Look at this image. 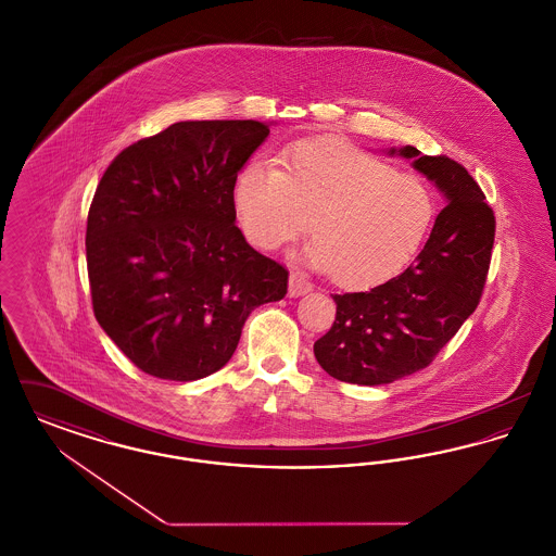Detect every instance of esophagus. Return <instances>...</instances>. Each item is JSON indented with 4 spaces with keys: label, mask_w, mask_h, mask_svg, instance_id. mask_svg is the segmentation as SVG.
I'll return each mask as SVG.
<instances>
[{
    "label": "esophagus",
    "mask_w": 556,
    "mask_h": 556,
    "mask_svg": "<svg viewBox=\"0 0 556 556\" xmlns=\"http://www.w3.org/2000/svg\"><path fill=\"white\" fill-rule=\"evenodd\" d=\"M313 291V286L306 277H302L300 273H291L290 275V295L291 298H300L304 293Z\"/></svg>",
    "instance_id": "1"
}]
</instances>
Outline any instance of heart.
Returning <instances> with one entry per match:
<instances>
[{
	"label": "heart",
	"instance_id": "obj_1",
	"mask_svg": "<svg viewBox=\"0 0 556 556\" xmlns=\"http://www.w3.org/2000/svg\"><path fill=\"white\" fill-rule=\"evenodd\" d=\"M231 202L243 236L261 250L302 236L315 243L306 261L342 288L388 281L417 254L431 225L433 200L413 175L336 137L293 143L281 170L265 160L239 168Z\"/></svg>",
	"mask_w": 556,
	"mask_h": 556
}]
</instances>
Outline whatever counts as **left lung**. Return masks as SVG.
Instances as JSON below:
<instances>
[{
	"mask_svg": "<svg viewBox=\"0 0 556 556\" xmlns=\"http://www.w3.org/2000/svg\"><path fill=\"white\" fill-rule=\"evenodd\" d=\"M388 156L410 160L442 193L444 208L415 263L397 277L354 293H333L331 329L315 356L331 377L386 386L425 369L479 304L494 245V212L465 166L424 156L413 146Z\"/></svg>",
	"mask_w": 556,
	"mask_h": 556,
	"instance_id": "left-lung-1",
	"label": "left lung"
}]
</instances>
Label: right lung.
Returning <instances> with one entry per match:
<instances>
[{"instance_id":"1","label":"right lung","mask_w":556,"mask_h":556,"mask_svg":"<svg viewBox=\"0 0 556 556\" xmlns=\"http://www.w3.org/2000/svg\"><path fill=\"white\" fill-rule=\"evenodd\" d=\"M270 123L184 121L123 150L87 216L93 313L137 369L195 381L233 356L288 270L236 227L231 189Z\"/></svg>"}]
</instances>
